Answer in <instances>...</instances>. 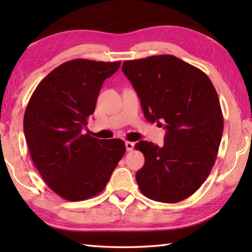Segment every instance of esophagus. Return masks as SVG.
Listing matches in <instances>:
<instances>
[{
	"mask_svg": "<svg viewBox=\"0 0 252 252\" xmlns=\"http://www.w3.org/2000/svg\"><path fill=\"white\" fill-rule=\"evenodd\" d=\"M126 148L127 152H132L133 148H134V143L126 142Z\"/></svg>",
	"mask_w": 252,
	"mask_h": 252,
	"instance_id": "34e87169",
	"label": "esophagus"
}]
</instances>
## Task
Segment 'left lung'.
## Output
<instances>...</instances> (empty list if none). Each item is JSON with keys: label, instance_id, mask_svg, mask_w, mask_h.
Masks as SVG:
<instances>
[{"label": "left lung", "instance_id": "8db88e82", "mask_svg": "<svg viewBox=\"0 0 252 252\" xmlns=\"http://www.w3.org/2000/svg\"><path fill=\"white\" fill-rule=\"evenodd\" d=\"M122 71L146 119L164 122L167 130L162 147L135 145L145 157L135 176L140 190L160 202L184 200L207 180L218 156L224 122L217 91L205 72L173 55L126 61Z\"/></svg>", "mask_w": 252, "mask_h": 252}]
</instances>
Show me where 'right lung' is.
<instances>
[{
    "label": "right lung",
    "instance_id": "1",
    "mask_svg": "<svg viewBox=\"0 0 252 252\" xmlns=\"http://www.w3.org/2000/svg\"><path fill=\"white\" fill-rule=\"evenodd\" d=\"M120 63H63L37 84L27 105L24 132L32 162L47 186L68 201L99 194L126 153L119 138L98 140L83 131L103 82Z\"/></svg>",
    "mask_w": 252,
    "mask_h": 252
}]
</instances>
